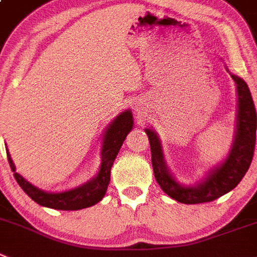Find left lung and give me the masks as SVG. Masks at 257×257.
Segmentation results:
<instances>
[{
    "label": "left lung",
    "instance_id": "obj_1",
    "mask_svg": "<svg viewBox=\"0 0 257 257\" xmlns=\"http://www.w3.org/2000/svg\"><path fill=\"white\" fill-rule=\"evenodd\" d=\"M231 77L236 83L238 96L233 144L223 163L213 168L203 182L189 187L178 183L164 160L159 136L151 128H145L150 143L151 163L156 182L169 197L180 203H206L222 197L237 187L250 168L256 143L255 104L245 80L234 74H231Z\"/></svg>",
    "mask_w": 257,
    "mask_h": 257
}]
</instances>
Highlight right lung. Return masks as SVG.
Instances as JSON below:
<instances>
[{"instance_id": "add662e5", "label": "right lung", "mask_w": 257, "mask_h": 257, "mask_svg": "<svg viewBox=\"0 0 257 257\" xmlns=\"http://www.w3.org/2000/svg\"><path fill=\"white\" fill-rule=\"evenodd\" d=\"M133 126L134 119L130 109L119 113L106 128L101 150V167H99L96 177L80 187L65 190V192L50 193L39 189L38 187L29 183L25 178L21 177L19 173H16V168L12 163L9 150H7V159H9L10 167L14 172L16 182L34 202L43 207H48V208L60 209V211H78V209L94 206L104 197L107 187L109 184L111 168L113 165V161L127 134L133 130Z\"/></svg>"}]
</instances>
